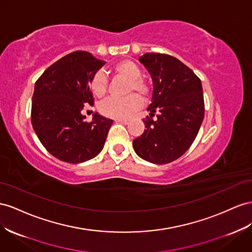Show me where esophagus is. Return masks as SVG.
Instances as JSON below:
<instances>
[{
	"instance_id": "34e87169",
	"label": "esophagus",
	"mask_w": 252,
	"mask_h": 252,
	"mask_svg": "<svg viewBox=\"0 0 252 252\" xmlns=\"http://www.w3.org/2000/svg\"><path fill=\"white\" fill-rule=\"evenodd\" d=\"M115 122H117V123L125 124V125H127V124L129 123V121H128V120H123V119H117V120H115Z\"/></svg>"
}]
</instances>
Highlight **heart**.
<instances>
[{
    "label": "heart",
    "instance_id": "1",
    "mask_svg": "<svg viewBox=\"0 0 252 252\" xmlns=\"http://www.w3.org/2000/svg\"><path fill=\"white\" fill-rule=\"evenodd\" d=\"M112 71L120 77L128 80L125 93L129 94L125 97L108 98L99 106L100 113L111 119H126L137 111L142 106V99H146L151 94V85L141 76L140 66L132 60L124 59L112 66ZM107 77L104 72H95L89 81V87L96 97H103L107 92ZM135 93V94H130ZM138 94L139 98L136 95Z\"/></svg>",
    "mask_w": 252,
    "mask_h": 252
}]
</instances>
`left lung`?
<instances>
[{"label": "left lung", "instance_id": "obj_1", "mask_svg": "<svg viewBox=\"0 0 252 252\" xmlns=\"http://www.w3.org/2000/svg\"><path fill=\"white\" fill-rule=\"evenodd\" d=\"M153 79L151 112L145 130L132 146L140 158L155 164H166L192 145L205 117L202 86L195 73L171 55L146 53L139 58ZM158 119L152 120L154 112Z\"/></svg>", "mask_w": 252, "mask_h": 252}]
</instances>
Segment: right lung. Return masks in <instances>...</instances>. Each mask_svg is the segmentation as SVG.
Instances as JSON below:
<instances>
[{"label": "right lung", "mask_w": 252, "mask_h": 252, "mask_svg": "<svg viewBox=\"0 0 252 252\" xmlns=\"http://www.w3.org/2000/svg\"><path fill=\"white\" fill-rule=\"evenodd\" d=\"M105 61L85 51L67 54L43 72L35 84L32 101V124L38 139L54 157L77 164L101 152L110 119L93 114L88 123L81 114L93 106L89 81Z\"/></svg>", "instance_id": "obj_1"}]
</instances>
